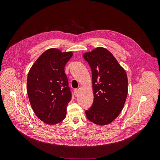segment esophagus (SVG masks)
<instances>
[{"label":"esophagus","instance_id":"obj_1","mask_svg":"<svg viewBox=\"0 0 160 160\" xmlns=\"http://www.w3.org/2000/svg\"><path fill=\"white\" fill-rule=\"evenodd\" d=\"M74 92H75V96H78V90L77 89V88H75V90H74Z\"/></svg>","mask_w":160,"mask_h":160}]
</instances>
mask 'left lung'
Returning a JSON list of instances; mask_svg holds the SVG:
<instances>
[{
    "mask_svg": "<svg viewBox=\"0 0 160 160\" xmlns=\"http://www.w3.org/2000/svg\"><path fill=\"white\" fill-rule=\"evenodd\" d=\"M92 70L94 96L91 108L85 111L92 123L104 126L116 119L122 111L128 94L125 70L106 48L98 47L83 54Z\"/></svg>",
    "mask_w": 160,
    "mask_h": 160,
    "instance_id": "left-lung-1",
    "label": "left lung"
}]
</instances>
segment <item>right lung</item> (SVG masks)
Segmentation results:
<instances>
[{
    "label": "right lung",
    "mask_w": 160,
    "mask_h": 160,
    "mask_svg": "<svg viewBox=\"0 0 160 160\" xmlns=\"http://www.w3.org/2000/svg\"><path fill=\"white\" fill-rule=\"evenodd\" d=\"M73 53L51 48L33 64L27 77V93L35 115L48 125L62 122L72 99L64 66Z\"/></svg>",
    "instance_id": "add662e5"
}]
</instances>
